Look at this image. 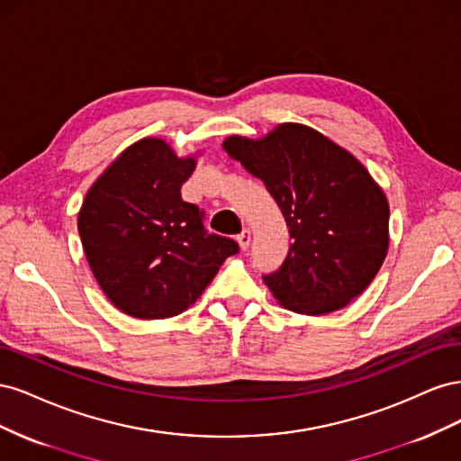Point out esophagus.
I'll use <instances>...</instances> for the list:
<instances>
[{"mask_svg": "<svg viewBox=\"0 0 461 461\" xmlns=\"http://www.w3.org/2000/svg\"><path fill=\"white\" fill-rule=\"evenodd\" d=\"M249 240H252V234H249V230H248V229H244L239 236H236V242H239L240 249H248Z\"/></svg>", "mask_w": 461, "mask_h": 461, "instance_id": "34e87169", "label": "esophagus"}]
</instances>
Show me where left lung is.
Here are the masks:
<instances>
[{
	"instance_id": "1",
	"label": "left lung",
	"mask_w": 461,
	"mask_h": 461,
	"mask_svg": "<svg viewBox=\"0 0 461 461\" xmlns=\"http://www.w3.org/2000/svg\"><path fill=\"white\" fill-rule=\"evenodd\" d=\"M222 149L263 180L294 240L283 267L263 275L283 308L325 315L371 285L388 252L390 209L350 151L298 122L259 140L229 136Z\"/></svg>"
}]
</instances>
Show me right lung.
<instances>
[{
    "mask_svg": "<svg viewBox=\"0 0 461 461\" xmlns=\"http://www.w3.org/2000/svg\"><path fill=\"white\" fill-rule=\"evenodd\" d=\"M196 156L142 138L95 178L78 212L90 269L117 310L167 319L188 310L239 244L207 234L203 212L180 196Z\"/></svg>",
    "mask_w": 461,
    "mask_h": 461,
    "instance_id": "1",
    "label": "right lung"
}]
</instances>
